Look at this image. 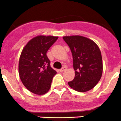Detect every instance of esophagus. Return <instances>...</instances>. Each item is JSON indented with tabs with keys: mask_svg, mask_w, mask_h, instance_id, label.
I'll return each instance as SVG.
<instances>
[{
	"mask_svg": "<svg viewBox=\"0 0 121 121\" xmlns=\"http://www.w3.org/2000/svg\"><path fill=\"white\" fill-rule=\"evenodd\" d=\"M66 69H67V68H66L65 67H64L63 68H62L61 69H60L59 71H60V72H64V71H65Z\"/></svg>",
	"mask_w": 121,
	"mask_h": 121,
	"instance_id": "1",
	"label": "esophagus"
}]
</instances>
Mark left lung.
I'll return each instance as SVG.
<instances>
[{
    "label": "left lung",
    "mask_w": 121,
    "mask_h": 121,
    "mask_svg": "<svg viewBox=\"0 0 121 121\" xmlns=\"http://www.w3.org/2000/svg\"><path fill=\"white\" fill-rule=\"evenodd\" d=\"M73 56L75 77L69 86L79 92L93 88L100 81L103 71L102 55L93 40L81 36H64Z\"/></svg>",
    "instance_id": "1"
}]
</instances>
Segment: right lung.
I'll list each match as a JSON object with an SVG mask.
<instances>
[{
    "label": "right lung",
    "mask_w": 121,
    "mask_h": 121,
    "mask_svg": "<svg viewBox=\"0 0 121 121\" xmlns=\"http://www.w3.org/2000/svg\"><path fill=\"white\" fill-rule=\"evenodd\" d=\"M57 36H37L24 47L19 62V74L22 84L30 91L38 95L47 93L57 72L50 66L47 52Z\"/></svg>",
    "instance_id": "1"
}]
</instances>
